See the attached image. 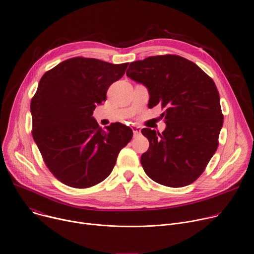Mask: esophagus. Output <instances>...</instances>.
<instances>
[{"instance_id":"obj_1","label":"esophagus","mask_w":254,"mask_h":254,"mask_svg":"<svg viewBox=\"0 0 254 254\" xmlns=\"http://www.w3.org/2000/svg\"><path fill=\"white\" fill-rule=\"evenodd\" d=\"M131 129H132V132H133V135H137L140 132H141V127H131Z\"/></svg>"}]
</instances>
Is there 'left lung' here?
Returning <instances> with one entry per match:
<instances>
[{
  "label": "left lung",
  "instance_id": "left-lung-1",
  "mask_svg": "<svg viewBox=\"0 0 254 254\" xmlns=\"http://www.w3.org/2000/svg\"><path fill=\"white\" fill-rule=\"evenodd\" d=\"M127 76L148 89L150 108L160 105L165 110L162 133L142 129L150 143L141 157L144 171L165 187L189 186L219 145L224 117L214 81L194 63L175 55L132 62Z\"/></svg>",
  "mask_w": 254,
  "mask_h": 254
}]
</instances>
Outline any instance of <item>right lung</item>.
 Here are the masks:
<instances>
[{"mask_svg": "<svg viewBox=\"0 0 254 254\" xmlns=\"http://www.w3.org/2000/svg\"><path fill=\"white\" fill-rule=\"evenodd\" d=\"M127 65L78 57L40 79L30 105L32 135L45 165L65 186L87 189L103 181L131 140L129 127L115 123L103 130L92 117Z\"/></svg>", "mask_w": 254, "mask_h": 254, "instance_id": "add662e5", "label": "right lung"}]
</instances>
